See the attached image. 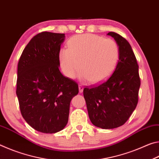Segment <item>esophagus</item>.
Returning a JSON list of instances; mask_svg holds the SVG:
<instances>
[{
    "instance_id": "34e87169",
    "label": "esophagus",
    "mask_w": 159,
    "mask_h": 159,
    "mask_svg": "<svg viewBox=\"0 0 159 159\" xmlns=\"http://www.w3.org/2000/svg\"><path fill=\"white\" fill-rule=\"evenodd\" d=\"M79 93H83V85H81V84H80L79 85Z\"/></svg>"
}]
</instances>
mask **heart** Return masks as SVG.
<instances>
[{
  "mask_svg": "<svg viewBox=\"0 0 159 159\" xmlns=\"http://www.w3.org/2000/svg\"><path fill=\"white\" fill-rule=\"evenodd\" d=\"M119 55V46L114 40L86 34L71 38L68 48L60 50L59 59L61 68L67 77L75 79L81 64L82 79L99 83L113 73Z\"/></svg>",
  "mask_w": 159,
  "mask_h": 159,
  "instance_id": "b5f03b06",
  "label": "heart"
}]
</instances>
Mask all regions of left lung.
<instances>
[{
  "label": "left lung",
  "mask_w": 159,
  "mask_h": 159,
  "mask_svg": "<svg viewBox=\"0 0 159 159\" xmlns=\"http://www.w3.org/2000/svg\"><path fill=\"white\" fill-rule=\"evenodd\" d=\"M107 35L114 38L119 46L118 64L106 81L85 88L83 96L93 124L113 129L124 124L135 109L140 78L135 55L127 40L115 32Z\"/></svg>",
  "instance_id": "8db88e82"
}]
</instances>
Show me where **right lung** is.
<instances>
[{
	"label": "right lung",
	"mask_w": 159,
	"mask_h": 159,
	"mask_svg": "<svg viewBox=\"0 0 159 159\" xmlns=\"http://www.w3.org/2000/svg\"><path fill=\"white\" fill-rule=\"evenodd\" d=\"M64 34L43 31L34 36L18 62L17 96L28 124L43 133H55L67 124L70 102L79 93L74 80L59 69Z\"/></svg>",
	"instance_id": "1"
}]
</instances>
